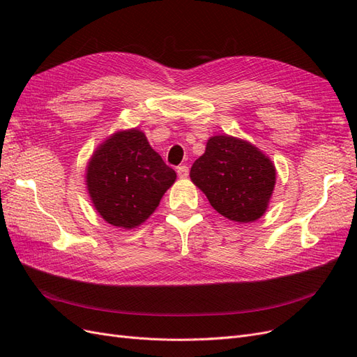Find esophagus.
<instances>
[{
    "mask_svg": "<svg viewBox=\"0 0 357 357\" xmlns=\"http://www.w3.org/2000/svg\"><path fill=\"white\" fill-rule=\"evenodd\" d=\"M177 174H178V177H181V178L188 177V176H189V167H188V165H180V167H177Z\"/></svg>",
    "mask_w": 357,
    "mask_h": 357,
    "instance_id": "1",
    "label": "esophagus"
}]
</instances>
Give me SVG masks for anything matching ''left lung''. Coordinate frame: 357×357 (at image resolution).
<instances>
[{"label": "left lung", "instance_id": "obj_1", "mask_svg": "<svg viewBox=\"0 0 357 357\" xmlns=\"http://www.w3.org/2000/svg\"><path fill=\"white\" fill-rule=\"evenodd\" d=\"M190 180L226 219L262 218L275 186V167L256 146L231 135H214L190 168Z\"/></svg>", "mask_w": 357, "mask_h": 357}]
</instances>
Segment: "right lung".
Wrapping results in <instances>:
<instances>
[{"label":"right lung","mask_w":357,"mask_h":357,"mask_svg":"<svg viewBox=\"0 0 357 357\" xmlns=\"http://www.w3.org/2000/svg\"><path fill=\"white\" fill-rule=\"evenodd\" d=\"M176 177L144 132L134 128L113 134L95 150L86 169V186L107 223L132 229L150 218Z\"/></svg>","instance_id":"obj_1"}]
</instances>
